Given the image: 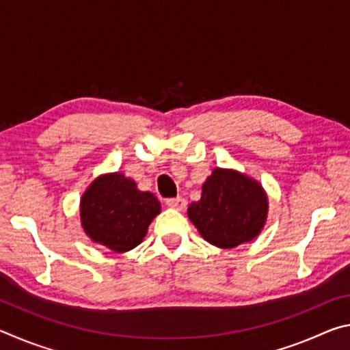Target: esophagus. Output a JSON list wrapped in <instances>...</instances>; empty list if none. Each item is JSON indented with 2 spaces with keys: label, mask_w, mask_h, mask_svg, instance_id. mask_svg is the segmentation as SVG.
<instances>
[{
  "label": "esophagus",
  "mask_w": 350,
  "mask_h": 350,
  "mask_svg": "<svg viewBox=\"0 0 350 350\" xmlns=\"http://www.w3.org/2000/svg\"><path fill=\"white\" fill-rule=\"evenodd\" d=\"M167 205L170 206V208L182 211L187 208V200L183 198H171V199H167Z\"/></svg>",
  "instance_id": "34e87169"
}]
</instances>
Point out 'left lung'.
<instances>
[{
	"label": "left lung",
	"instance_id": "left-lung-1",
	"mask_svg": "<svg viewBox=\"0 0 350 350\" xmlns=\"http://www.w3.org/2000/svg\"><path fill=\"white\" fill-rule=\"evenodd\" d=\"M269 199L260 183L234 170L215 168L188 217L202 238L219 248H234L264 228Z\"/></svg>",
	"mask_w": 350,
	"mask_h": 350
}]
</instances>
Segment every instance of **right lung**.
Listing matches in <instances>:
<instances>
[{"label": "right lung", "mask_w": 350, "mask_h": 350, "mask_svg": "<svg viewBox=\"0 0 350 350\" xmlns=\"http://www.w3.org/2000/svg\"><path fill=\"white\" fill-rule=\"evenodd\" d=\"M159 213L157 198L150 191H140L133 179L120 173L97 177L80 200L85 233L91 241L117 253L137 247Z\"/></svg>", "instance_id": "obj_1"}]
</instances>
